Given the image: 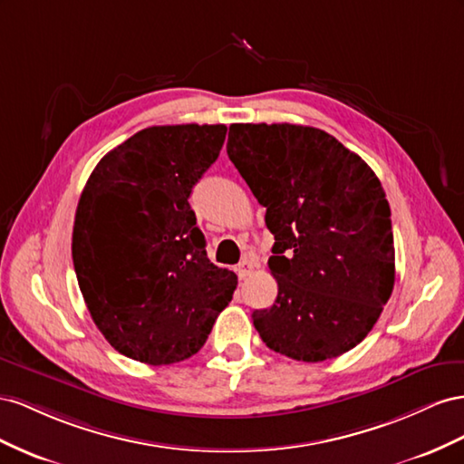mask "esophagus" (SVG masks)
I'll return each instance as SVG.
<instances>
[{"mask_svg": "<svg viewBox=\"0 0 464 464\" xmlns=\"http://www.w3.org/2000/svg\"><path fill=\"white\" fill-rule=\"evenodd\" d=\"M255 266H256V264L253 260L245 258V260H241L239 264H237V276H239L241 280H245V277H248L250 274L255 272Z\"/></svg>", "mask_w": 464, "mask_h": 464, "instance_id": "34e87169", "label": "esophagus"}]
</instances>
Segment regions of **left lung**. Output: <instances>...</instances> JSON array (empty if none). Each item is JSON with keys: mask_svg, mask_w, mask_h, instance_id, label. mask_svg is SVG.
<instances>
[{"mask_svg": "<svg viewBox=\"0 0 464 464\" xmlns=\"http://www.w3.org/2000/svg\"><path fill=\"white\" fill-rule=\"evenodd\" d=\"M227 155L274 235L270 309L253 313L262 342L316 363L355 348L394 285L391 208L377 175L326 131L231 124Z\"/></svg>", "mask_w": 464, "mask_h": 464, "instance_id": "left-lung-1", "label": "left lung"}]
</instances>
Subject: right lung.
<instances>
[{
	"mask_svg": "<svg viewBox=\"0 0 464 464\" xmlns=\"http://www.w3.org/2000/svg\"><path fill=\"white\" fill-rule=\"evenodd\" d=\"M223 124L151 126L104 155L79 198L72 256L91 319L150 365L188 360L229 305L237 276L209 262L188 198Z\"/></svg>",
	"mask_w": 464,
	"mask_h": 464,
	"instance_id": "obj_1",
	"label": "right lung"
}]
</instances>
